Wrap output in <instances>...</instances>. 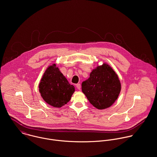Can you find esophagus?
<instances>
[{"mask_svg":"<svg viewBox=\"0 0 157 157\" xmlns=\"http://www.w3.org/2000/svg\"><path fill=\"white\" fill-rule=\"evenodd\" d=\"M76 88H77L78 90H80L81 88V86L80 84H77L76 85Z\"/></svg>","mask_w":157,"mask_h":157,"instance_id":"obj_1","label":"esophagus"}]
</instances>
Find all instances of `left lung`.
Instances as JSON below:
<instances>
[{
    "label": "left lung",
    "mask_w": 157,
    "mask_h": 157,
    "mask_svg": "<svg viewBox=\"0 0 157 157\" xmlns=\"http://www.w3.org/2000/svg\"><path fill=\"white\" fill-rule=\"evenodd\" d=\"M117 74L107 63L98 66L82 83V91L90 103L99 109L110 107L117 101L121 91Z\"/></svg>",
    "instance_id": "obj_1"
}]
</instances>
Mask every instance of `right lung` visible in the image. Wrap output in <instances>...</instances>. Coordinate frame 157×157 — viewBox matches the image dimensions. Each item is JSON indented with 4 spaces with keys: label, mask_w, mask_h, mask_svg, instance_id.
Wrapping results in <instances>:
<instances>
[{
    "label": "right lung",
    "mask_w": 157,
    "mask_h": 157,
    "mask_svg": "<svg viewBox=\"0 0 157 157\" xmlns=\"http://www.w3.org/2000/svg\"><path fill=\"white\" fill-rule=\"evenodd\" d=\"M39 92L43 100L55 108L66 104L75 91L56 63L49 66L39 83Z\"/></svg>",
    "instance_id": "1"
}]
</instances>
